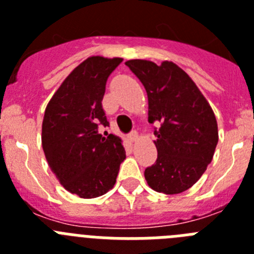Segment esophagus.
Here are the masks:
<instances>
[{
    "mask_svg": "<svg viewBox=\"0 0 254 254\" xmlns=\"http://www.w3.org/2000/svg\"><path fill=\"white\" fill-rule=\"evenodd\" d=\"M137 138H138V133L136 131H132L131 133L128 134V140L131 141V142H136V141H137Z\"/></svg>",
    "mask_w": 254,
    "mask_h": 254,
    "instance_id": "34e87169",
    "label": "esophagus"
}]
</instances>
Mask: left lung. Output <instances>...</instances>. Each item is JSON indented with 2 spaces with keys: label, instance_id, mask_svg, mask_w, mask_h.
I'll return each instance as SVG.
<instances>
[{
  "label": "left lung",
  "instance_id": "left-lung-1",
  "mask_svg": "<svg viewBox=\"0 0 254 254\" xmlns=\"http://www.w3.org/2000/svg\"><path fill=\"white\" fill-rule=\"evenodd\" d=\"M126 66L145 86L149 123H159L154 134L158 159L145 169L147 185L156 192L177 194L201 178L214 158L219 141L217 122L205 96L176 64L160 66L129 60Z\"/></svg>",
  "mask_w": 254,
  "mask_h": 254
}]
</instances>
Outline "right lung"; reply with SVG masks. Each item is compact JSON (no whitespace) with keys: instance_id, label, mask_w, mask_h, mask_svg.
Here are the masks:
<instances>
[{"instance_id":"obj_1","label":"right lung","mask_w":254,"mask_h":254,"mask_svg":"<svg viewBox=\"0 0 254 254\" xmlns=\"http://www.w3.org/2000/svg\"><path fill=\"white\" fill-rule=\"evenodd\" d=\"M122 58L93 56L61 84L44 112L42 146L60 183L81 198L112 190L126 159L122 140L100 133L109 122L102 100L105 84Z\"/></svg>"}]
</instances>
